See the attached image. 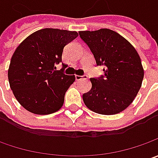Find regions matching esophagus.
<instances>
[{"label": "esophagus", "mask_w": 158, "mask_h": 158, "mask_svg": "<svg viewBox=\"0 0 158 158\" xmlns=\"http://www.w3.org/2000/svg\"><path fill=\"white\" fill-rule=\"evenodd\" d=\"M88 76H86V75H84V76H77L76 75V81H80V80H82V79H86Z\"/></svg>", "instance_id": "34e87169"}]
</instances>
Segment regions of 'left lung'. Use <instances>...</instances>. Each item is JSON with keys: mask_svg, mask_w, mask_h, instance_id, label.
Listing matches in <instances>:
<instances>
[{"mask_svg": "<svg viewBox=\"0 0 158 158\" xmlns=\"http://www.w3.org/2000/svg\"><path fill=\"white\" fill-rule=\"evenodd\" d=\"M97 66H105L104 76L90 78L92 87L82 95L94 112L112 115L130 106L142 86L144 71L141 58L130 43L109 29L79 31Z\"/></svg>", "mask_w": 158, "mask_h": 158, "instance_id": "1", "label": "left lung"}]
</instances>
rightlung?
<instances>
[{
	"label": "right lung",
	"mask_w": 158,
	"mask_h": 158,
	"mask_svg": "<svg viewBox=\"0 0 158 158\" xmlns=\"http://www.w3.org/2000/svg\"><path fill=\"white\" fill-rule=\"evenodd\" d=\"M78 36L76 31L46 28L31 34L13 53L8 76L16 100L29 112L46 115L63 106L65 93L75 76L55 70L64 46Z\"/></svg>",
	"instance_id": "obj_1"
}]
</instances>
